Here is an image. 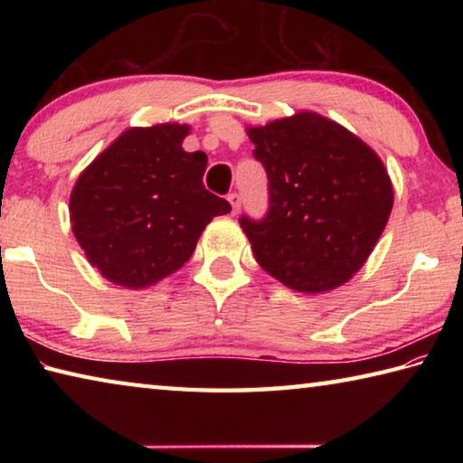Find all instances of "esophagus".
<instances>
[{"mask_svg":"<svg viewBox=\"0 0 463 463\" xmlns=\"http://www.w3.org/2000/svg\"><path fill=\"white\" fill-rule=\"evenodd\" d=\"M229 202H231V206H232V214H237L239 210H241V194H237V192L229 194Z\"/></svg>","mask_w":463,"mask_h":463,"instance_id":"1","label":"esophagus"}]
</instances>
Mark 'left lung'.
I'll list each match as a JSON object with an SVG mask.
<instances>
[{
	"label": "left lung",
	"mask_w": 463,
	"mask_h": 463,
	"mask_svg": "<svg viewBox=\"0 0 463 463\" xmlns=\"http://www.w3.org/2000/svg\"><path fill=\"white\" fill-rule=\"evenodd\" d=\"M268 174V213L242 214L261 268L298 292H326L362 268L388 222L392 184L355 135L315 112L249 128Z\"/></svg>",
	"instance_id": "left-lung-1"
}]
</instances>
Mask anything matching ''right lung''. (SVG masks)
Instances as JSON below:
<instances>
[{"label": "right lung", "mask_w": 463, "mask_h": 463, "mask_svg": "<svg viewBox=\"0 0 463 463\" xmlns=\"http://www.w3.org/2000/svg\"><path fill=\"white\" fill-rule=\"evenodd\" d=\"M187 132L179 124L130 128L77 179L73 234L114 284L146 288L177 271L206 224L231 213L203 187L206 153L182 148Z\"/></svg>", "instance_id": "obj_1"}]
</instances>
